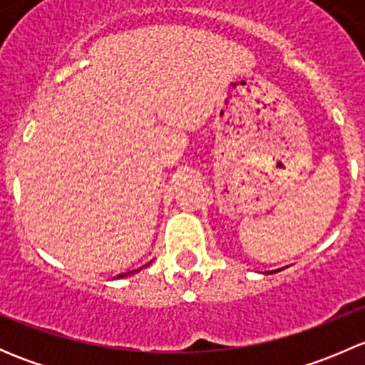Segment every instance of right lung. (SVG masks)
I'll return each instance as SVG.
<instances>
[{
	"mask_svg": "<svg viewBox=\"0 0 365 365\" xmlns=\"http://www.w3.org/2000/svg\"><path fill=\"white\" fill-rule=\"evenodd\" d=\"M148 264H150V263H148ZM148 264H146V267H148ZM139 270H141V268H139ZM139 270H132V272H127V274H120V275H118V277H127V275L135 274V272H139Z\"/></svg>",
	"mask_w": 365,
	"mask_h": 365,
	"instance_id": "1",
	"label": "right lung"
}]
</instances>
